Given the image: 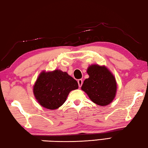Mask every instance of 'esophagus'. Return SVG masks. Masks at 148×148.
<instances>
[{
  "label": "esophagus",
  "mask_w": 148,
  "mask_h": 148,
  "mask_svg": "<svg viewBox=\"0 0 148 148\" xmlns=\"http://www.w3.org/2000/svg\"><path fill=\"white\" fill-rule=\"evenodd\" d=\"M77 82H78V84H79V87H81L82 85V84H83L82 80V79H79V80H78Z\"/></svg>",
  "instance_id": "esophagus-1"
}]
</instances>
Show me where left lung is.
<instances>
[{"label": "left lung", "mask_w": 148, "mask_h": 148, "mask_svg": "<svg viewBox=\"0 0 148 148\" xmlns=\"http://www.w3.org/2000/svg\"><path fill=\"white\" fill-rule=\"evenodd\" d=\"M89 78L84 81L82 90L96 104L106 106L116 95V82L114 75L104 66L93 64L88 68Z\"/></svg>", "instance_id": "obj_1"}]
</instances>
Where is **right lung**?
I'll return each mask as SVG.
<instances>
[{
    "mask_svg": "<svg viewBox=\"0 0 148 148\" xmlns=\"http://www.w3.org/2000/svg\"><path fill=\"white\" fill-rule=\"evenodd\" d=\"M79 88L76 80L59 69L42 71L33 86V94L42 106L49 110L60 107L69 92Z\"/></svg>",
    "mask_w": 148,
    "mask_h": 148,
    "instance_id": "add662e5",
    "label": "right lung"
}]
</instances>
